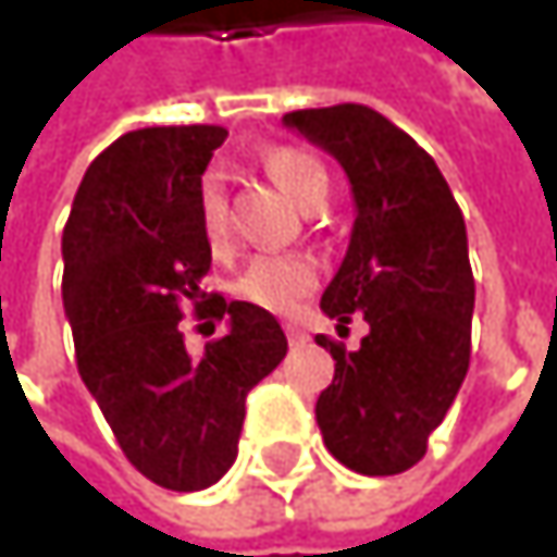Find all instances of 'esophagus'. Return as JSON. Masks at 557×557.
I'll list each match as a JSON object with an SVG mask.
<instances>
[{
    "mask_svg": "<svg viewBox=\"0 0 557 557\" xmlns=\"http://www.w3.org/2000/svg\"><path fill=\"white\" fill-rule=\"evenodd\" d=\"M283 332H286V338H289V345H306V342H309V335H306V329H299L296 322H286V325H283Z\"/></svg>",
    "mask_w": 557,
    "mask_h": 557,
    "instance_id": "34e87169",
    "label": "esophagus"
}]
</instances>
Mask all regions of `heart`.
I'll use <instances>...</instances> for the list:
<instances>
[{
    "instance_id": "1",
    "label": "heart",
    "mask_w": 557,
    "mask_h": 557,
    "mask_svg": "<svg viewBox=\"0 0 557 557\" xmlns=\"http://www.w3.org/2000/svg\"><path fill=\"white\" fill-rule=\"evenodd\" d=\"M261 168L277 183L280 189L299 202L302 209L329 193V173L302 148H271L261 154ZM199 228L212 255H225L232 245V225H228V199L219 183V176H206L199 186ZM315 286V264L306 255H258L235 283L238 299L289 315L299 299L309 296Z\"/></svg>"
}]
</instances>
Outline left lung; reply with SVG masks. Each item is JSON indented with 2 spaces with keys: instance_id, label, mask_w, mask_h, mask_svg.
Masks as SVG:
<instances>
[{
  "instance_id": "obj_1",
  "label": "left lung",
  "mask_w": 557,
  "mask_h": 557,
  "mask_svg": "<svg viewBox=\"0 0 557 557\" xmlns=\"http://www.w3.org/2000/svg\"><path fill=\"white\" fill-rule=\"evenodd\" d=\"M283 125L348 173L351 242L319 306L342 325L351 312L371 325L358 351L315 335L335 358L315 422L345 468L368 478L403 474L422 461L471 361L474 274L465 215L435 161L368 106L299 109Z\"/></svg>"
}]
</instances>
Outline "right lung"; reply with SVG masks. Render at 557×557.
<instances>
[{
  "instance_id": "1",
  "label": "right lung",
  "mask_w": 557,
  "mask_h": 557,
  "mask_svg": "<svg viewBox=\"0 0 557 557\" xmlns=\"http://www.w3.org/2000/svg\"><path fill=\"white\" fill-rule=\"evenodd\" d=\"M219 125L138 128L86 170L63 228V312L76 368L125 458L158 487H212L238 458L245 399L286 355L280 322L251 302L202 306L212 251L199 186ZM226 322L189 356L178 302Z\"/></svg>"
}]
</instances>
